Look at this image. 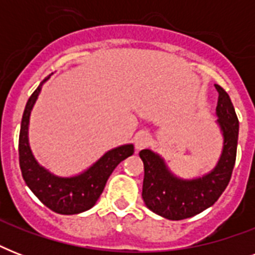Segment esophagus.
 <instances>
[{
	"instance_id": "obj_1",
	"label": "esophagus",
	"mask_w": 255,
	"mask_h": 255,
	"mask_svg": "<svg viewBox=\"0 0 255 255\" xmlns=\"http://www.w3.org/2000/svg\"><path fill=\"white\" fill-rule=\"evenodd\" d=\"M151 143V136L147 132H139L136 133L135 136V147L137 151L143 149V148H147Z\"/></svg>"
}]
</instances>
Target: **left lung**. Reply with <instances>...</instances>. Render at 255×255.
Listing matches in <instances>:
<instances>
[{
	"mask_svg": "<svg viewBox=\"0 0 255 255\" xmlns=\"http://www.w3.org/2000/svg\"><path fill=\"white\" fill-rule=\"evenodd\" d=\"M218 102L216 124L222 136V151L216 167L193 178L174 174L163 156L151 149L140 151L144 163L143 200L148 209L161 217L178 221L193 217L217 201L229 184L238 143V119L226 91L216 85Z\"/></svg>",
	"mask_w": 255,
	"mask_h": 255,
	"instance_id": "1",
	"label": "left lung"
}]
</instances>
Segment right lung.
<instances>
[{"instance_id":"1","label":"right lung","mask_w":255,"mask_h":255,"mask_svg":"<svg viewBox=\"0 0 255 255\" xmlns=\"http://www.w3.org/2000/svg\"><path fill=\"white\" fill-rule=\"evenodd\" d=\"M51 74L39 83L26 103L19 132V167L26 185L39 201L59 214H78L91 209L99 200L108 177L124 159L133 155V144H123L107 151L87 169L74 176H58L38 163L29 143L30 115Z\"/></svg>"}]
</instances>
